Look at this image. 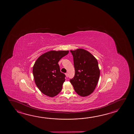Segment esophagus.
<instances>
[{"label":"esophagus","mask_w":134,"mask_h":134,"mask_svg":"<svg viewBox=\"0 0 134 134\" xmlns=\"http://www.w3.org/2000/svg\"><path fill=\"white\" fill-rule=\"evenodd\" d=\"M65 75H66V77H68V73H65Z\"/></svg>","instance_id":"1"}]
</instances>
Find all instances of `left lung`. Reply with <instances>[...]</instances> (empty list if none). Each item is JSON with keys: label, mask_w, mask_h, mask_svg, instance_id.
<instances>
[{"label": "left lung", "mask_w": 134, "mask_h": 134, "mask_svg": "<svg viewBox=\"0 0 134 134\" xmlns=\"http://www.w3.org/2000/svg\"><path fill=\"white\" fill-rule=\"evenodd\" d=\"M73 57L75 75L70 79L75 92L80 96L92 94L96 88L100 77V70L96 58L86 50H70Z\"/></svg>", "instance_id": "left-lung-1"}]
</instances>
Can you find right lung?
Segmentation results:
<instances>
[{
	"mask_svg": "<svg viewBox=\"0 0 134 134\" xmlns=\"http://www.w3.org/2000/svg\"><path fill=\"white\" fill-rule=\"evenodd\" d=\"M69 51H50L38 58L33 67L36 85L46 96L54 97L62 89L65 75L60 71L58 62Z\"/></svg>",
	"mask_w": 134,
	"mask_h": 134,
	"instance_id": "right-lung-1",
	"label": "right lung"
}]
</instances>
